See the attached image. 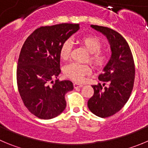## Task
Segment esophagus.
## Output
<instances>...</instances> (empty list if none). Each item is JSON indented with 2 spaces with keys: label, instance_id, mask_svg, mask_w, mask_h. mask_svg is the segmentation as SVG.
<instances>
[{
  "label": "esophagus",
  "instance_id": "1",
  "mask_svg": "<svg viewBox=\"0 0 148 148\" xmlns=\"http://www.w3.org/2000/svg\"><path fill=\"white\" fill-rule=\"evenodd\" d=\"M83 86V85H81V84H78V83H74V88H81V87Z\"/></svg>",
  "mask_w": 148,
  "mask_h": 148
}]
</instances>
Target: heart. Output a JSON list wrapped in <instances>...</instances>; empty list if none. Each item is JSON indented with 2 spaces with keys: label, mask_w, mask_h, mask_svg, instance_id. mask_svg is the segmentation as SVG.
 Segmentation results:
<instances>
[{
  "label": "heart",
  "mask_w": 148,
  "mask_h": 148,
  "mask_svg": "<svg viewBox=\"0 0 148 148\" xmlns=\"http://www.w3.org/2000/svg\"><path fill=\"white\" fill-rule=\"evenodd\" d=\"M80 43L90 52L89 62L97 69H102L109 62V56L105 51L102 50L103 43L97 36L88 35L79 38ZM72 42L67 39L62 43L60 48V57L62 60H66L69 58L72 51ZM90 73V69L86 64L71 63L64 68V74L68 78L76 82H82L85 76Z\"/></svg>",
  "instance_id": "1"
}]
</instances>
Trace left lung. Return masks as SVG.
Wrapping results in <instances>:
<instances>
[{
  "mask_svg": "<svg viewBox=\"0 0 148 148\" xmlns=\"http://www.w3.org/2000/svg\"><path fill=\"white\" fill-rule=\"evenodd\" d=\"M91 27L108 38L112 56L104 72L99 76L103 85H92L94 93L88 100V107L96 115L108 118L119 112L130 98L134 84V61L128 44L119 33L103 26Z\"/></svg>",
  "mask_w": 148,
  "mask_h": 148,
  "instance_id": "8db88e82",
  "label": "left lung"
}]
</instances>
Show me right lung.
I'll use <instances>...</instances> for the list:
<instances>
[{
  "mask_svg": "<svg viewBox=\"0 0 148 148\" xmlns=\"http://www.w3.org/2000/svg\"><path fill=\"white\" fill-rule=\"evenodd\" d=\"M79 28V24L42 26L22 47L16 67L20 97L29 112L41 119H52L66 107L65 94L74 89L69 80L53 79L60 74V48Z\"/></svg>",
  "mask_w": 148,
  "mask_h": 148,
  "instance_id": "1",
  "label": "right lung"
}]
</instances>
